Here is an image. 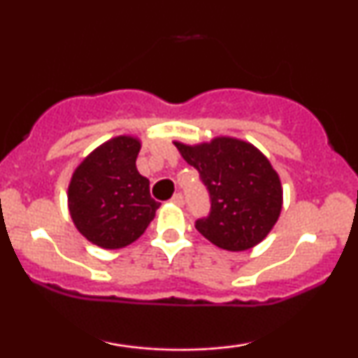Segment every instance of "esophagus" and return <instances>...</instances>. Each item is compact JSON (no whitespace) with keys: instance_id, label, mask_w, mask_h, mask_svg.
Here are the masks:
<instances>
[{"instance_id":"1","label":"esophagus","mask_w":358,"mask_h":358,"mask_svg":"<svg viewBox=\"0 0 358 358\" xmlns=\"http://www.w3.org/2000/svg\"><path fill=\"white\" fill-rule=\"evenodd\" d=\"M170 202L175 203V205H183V195H182V193H175V195L171 196Z\"/></svg>"}]
</instances>
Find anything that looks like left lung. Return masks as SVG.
<instances>
[{"label":"left lung","instance_id":"1","mask_svg":"<svg viewBox=\"0 0 358 358\" xmlns=\"http://www.w3.org/2000/svg\"><path fill=\"white\" fill-rule=\"evenodd\" d=\"M173 145L185 162L199 170L210 193V215L196 220V231L232 252L264 241L282 208L281 180L269 159L249 141L232 136Z\"/></svg>","mask_w":358,"mask_h":358}]
</instances>
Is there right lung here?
<instances>
[{
    "instance_id": "add662e5",
    "label": "right lung",
    "mask_w": 358,
    "mask_h": 358,
    "mask_svg": "<svg viewBox=\"0 0 358 358\" xmlns=\"http://www.w3.org/2000/svg\"><path fill=\"white\" fill-rule=\"evenodd\" d=\"M141 141L131 134L110 138L73 170L67 205L76 229L94 245L122 249L143 236L159 202L150 180L136 168Z\"/></svg>"
}]
</instances>
